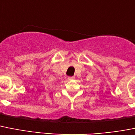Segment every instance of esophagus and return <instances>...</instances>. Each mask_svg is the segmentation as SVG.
Returning <instances> with one entry per match:
<instances>
[{
	"label": "esophagus",
	"instance_id": "34e87169",
	"mask_svg": "<svg viewBox=\"0 0 135 135\" xmlns=\"http://www.w3.org/2000/svg\"><path fill=\"white\" fill-rule=\"evenodd\" d=\"M74 78H75L74 76H69L68 79L69 80H73V79H74Z\"/></svg>",
	"mask_w": 135,
	"mask_h": 135
}]
</instances>
